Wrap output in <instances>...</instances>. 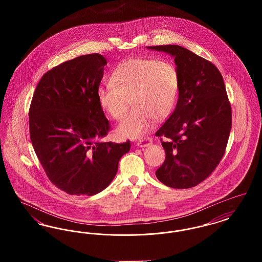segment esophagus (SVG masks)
<instances>
[{
	"label": "esophagus",
	"mask_w": 262,
	"mask_h": 262,
	"mask_svg": "<svg viewBox=\"0 0 262 262\" xmlns=\"http://www.w3.org/2000/svg\"><path fill=\"white\" fill-rule=\"evenodd\" d=\"M152 142H153L152 137H144V138L140 139V140L137 142V145H138V146H140V147H146V146H149V145H151V144H152Z\"/></svg>",
	"instance_id": "obj_1"
}]
</instances>
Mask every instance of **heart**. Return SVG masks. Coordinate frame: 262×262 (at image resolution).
Masks as SVG:
<instances>
[{
  "mask_svg": "<svg viewBox=\"0 0 262 262\" xmlns=\"http://www.w3.org/2000/svg\"><path fill=\"white\" fill-rule=\"evenodd\" d=\"M180 92V74L174 62L148 57H135L121 62L110 83L97 92L100 108L116 121L134 107L117 127L120 137H141L153 119L162 121L173 112Z\"/></svg>",
  "mask_w": 262,
  "mask_h": 262,
  "instance_id": "1",
  "label": "heart"
}]
</instances>
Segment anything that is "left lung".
<instances>
[{
    "label": "left lung",
    "mask_w": 262,
    "mask_h": 262,
    "mask_svg": "<svg viewBox=\"0 0 262 262\" xmlns=\"http://www.w3.org/2000/svg\"><path fill=\"white\" fill-rule=\"evenodd\" d=\"M174 57L180 74L174 112L156 132L166 153L157 179L173 188L195 187L224 156L232 109L223 76L214 63L178 45L147 47Z\"/></svg>",
    "instance_id": "obj_1"
}]
</instances>
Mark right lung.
<instances>
[{
	"instance_id": "right-lung-1",
	"label": "right lung",
	"mask_w": 262,
	"mask_h": 262,
	"mask_svg": "<svg viewBox=\"0 0 262 262\" xmlns=\"http://www.w3.org/2000/svg\"><path fill=\"white\" fill-rule=\"evenodd\" d=\"M105 64L98 53L60 63L41 77L29 107L38 159L52 184L72 195L105 189L130 148L129 140H99L110 130L97 98Z\"/></svg>"
}]
</instances>
